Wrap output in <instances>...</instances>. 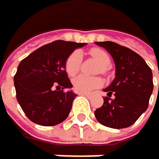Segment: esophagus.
<instances>
[{
    "label": "esophagus",
    "instance_id": "esophagus-1",
    "mask_svg": "<svg viewBox=\"0 0 159 159\" xmlns=\"http://www.w3.org/2000/svg\"><path fill=\"white\" fill-rule=\"evenodd\" d=\"M81 95H84V96H86V97H90L91 96V93H87V92H82L80 93Z\"/></svg>",
    "mask_w": 159,
    "mask_h": 159
}]
</instances>
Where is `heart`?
Masks as SVG:
<instances>
[{"mask_svg":"<svg viewBox=\"0 0 159 159\" xmlns=\"http://www.w3.org/2000/svg\"><path fill=\"white\" fill-rule=\"evenodd\" d=\"M90 54L95 58L102 66V72H106L107 68L110 65L109 54L102 49L94 48L90 51ZM81 64V54L80 52H74L67 57L65 62V71L69 77H74L79 73ZM103 80L99 77H88L80 75L74 79L73 86L78 92H90L96 88L101 87Z\"/></svg>","mask_w":159,"mask_h":159,"instance_id":"1","label":"heart"}]
</instances>
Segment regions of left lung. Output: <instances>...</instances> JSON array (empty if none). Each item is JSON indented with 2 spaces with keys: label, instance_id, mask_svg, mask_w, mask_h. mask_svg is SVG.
<instances>
[{
  "label": "left lung",
  "instance_id": "left-lung-1",
  "mask_svg": "<svg viewBox=\"0 0 159 159\" xmlns=\"http://www.w3.org/2000/svg\"><path fill=\"white\" fill-rule=\"evenodd\" d=\"M96 44L111 54L116 77L103 90L107 92V97L103 98V105L95 110V117L108 128H129L148 108L153 89L152 70L138 53L127 47L111 41Z\"/></svg>",
  "mask_w": 159,
  "mask_h": 159
}]
</instances>
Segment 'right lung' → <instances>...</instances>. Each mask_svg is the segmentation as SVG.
<instances>
[{
  "mask_svg": "<svg viewBox=\"0 0 159 159\" xmlns=\"http://www.w3.org/2000/svg\"><path fill=\"white\" fill-rule=\"evenodd\" d=\"M84 43L57 40L32 52L18 65L14 76L16 98L27 117L52 127L65 120L76 94L65 71L67 57Z\"/></svg>",
  "mask_w": 159,
  "mask_h": 159,
  "instance_id": "1",
  "label": "right lung"
}]
</instances>
